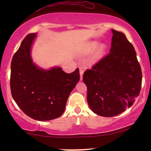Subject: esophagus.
<instances>
[{"instance_id": "obj_1", "label": "esophagus", "mask_w": 151, "mask_h": 151, "mask_svg": "<svg viewBox=\"0 0 151 151\" xmlns=\"http://www.w3.org/2000/svg\"><path fill=\"white\" fill-rule=\"evenodd\" d=\"M84 70L82 68H80V80H82V76H83Z\"/></svg>"}]
</instances>
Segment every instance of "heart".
Masks as SVG:
<instances>
[{
	"mask_svg": "<svg viewBox=\"0 0 151 151\" xmlns=\"http://www.w3.org/2000/svg\"><path fill=\"white\" fill-rule=\"evenodd\" d=\"M106 49V45L104 43H101L99 45L98 41H91L85 45L82 51V54L87 55L93 52L89 59V64L93 65L99 63L104 58Z\"/></svg>",
	"mask_w": 151,
	"mask_h": 151,
	"instance_id": "b5f03b06",
	"label": "heart"
}]
</instances>
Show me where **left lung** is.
Masks as SVG:
<instances>
[{
    "label": "left lung",
    "instance_id": "obj_1",
    "mask_svg": "<svg viewBox=\"0 0 151 151\" xmlns=\"http://www.w3.org/2000/svg\"><path fill=\"white\" fill-rule=\"evenodd\" d=\"M110 53L84 73L87 102L97 115L113 117L133 104L142 73L133 45L123 33L112 29Z\"/></svg>",
    "mask_w": 151,
    "mask_h": 151
}]
</instances>
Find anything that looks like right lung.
I'll return each instance as SVG.
<instances>
[{
    "label": "right lung",
    "instance_id": "obj_1",
    "mask_svg": "<svg viewBox=\"0 0 151 151\" xmlns=\"http://www.w3.org/2000/svg\"><path fill=\"white\" fill-rule=\"evenodd\" d=\"M36 34H29L14 53L10 87L14 101L29 117L38 121L58 118L65 111L70 93L80 80L79 69L67 73L61 67H39L33 62L32 47Z\"/></svg>",
    "mask_w": 151,
    "mask_h": 151
}]
</instances>
